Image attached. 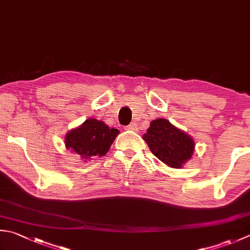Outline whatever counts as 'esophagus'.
Instances as JSON below:
<instances>
[{
	"instance_id": "1",
	"label": "esophagus",
	"mask_w": 250,
	"mask_h": 250,
	"mask_svg": "<svg viewBox=\"0 0 250 250\" xmlns=\"http://www.w3.org/2000/svg\"><path fill=\"white\" fill-rule=\"evenodd\" d=\"M125 129H128V130H136V124H134V122H131L129 125L125 126Z\"/></svg>"
}]
</instances>
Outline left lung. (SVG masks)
<instances>
[{
	"label": "left lung",
	"instance_id": "left-lung-1",
	"mask_svg": "<svg viewBox=\"0 0 250 250\" xmlns=\"http://www.w3.org/2000/svg\"><path fill=\"white\" fill-rule=\"evenodd\" d=\"M143 139L151 153L171 168L183 167L194 153L195 143L192 138L167 119L151 121Z\"/></svg>",
	"mask_w": 250,
	"mask_h": 250
}]
</instances>
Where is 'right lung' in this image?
Returning <instances> with one entry per match:
<instances>
[{
	"label": "right lung",
	"instance_id": "add662e5",
	"mask_svg": "<svg viewBox=\"0 0 250 250\" xmlns=\"http://www.w3.org/2000/svg\"><path fill=\"white\" fill-rule=\"evenodd\" d=\"M118 133V130L109 128L103 121L87 119L79 128L68 132L65 144L81 158L89 159L93 156L105 155Z\"/></svg>",
	"mask_w": 250,
	"mask_h": 250
}]
</instances>
